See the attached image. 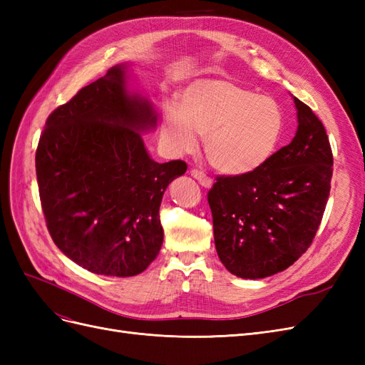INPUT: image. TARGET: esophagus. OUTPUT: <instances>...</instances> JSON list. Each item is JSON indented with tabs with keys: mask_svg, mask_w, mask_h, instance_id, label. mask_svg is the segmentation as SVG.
Segmentation results:
<instances>
[{
	"mask_svg": "<svg viewBox=\"0 0 365 365\" xmlns=\"http://www.w3.org/2000/svg\"><path fill=\"white\" fill-rule=\"evenodd\" d=\"M190 173H192L193 178H195L197 182H200L202 187H212V184H213L212 178H210L208 175H205L202 170H200V169H192Z\"/></svg>",
	"mask_w": 365,
	"mask_h": 365,
	"instance_id": "obj_1",
	"label": "esophagus"
}]
</instances>
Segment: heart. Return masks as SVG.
<instances>
[{
    "label": "heart",
    "mask_w": 365,
    "mask_h": 365,
    "mask_svg": "<svg viewBox=\"0 0 365 365\" xmlns=\"http://www.w3.org/2000/svg\"><path fill=\"white\" fill-rule=\"evenodd\" d=\"M161 137L178 153L196 148L204 137L208 163L231 176L260 169L280 145L284 114L268 96H257L228 79H201L180 94L178 109L161 115Z\"/></svg>",
    "instance_id": "b5f03b06"
}]
</instances>
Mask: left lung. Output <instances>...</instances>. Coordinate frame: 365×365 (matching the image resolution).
<instances>
[{
    "label": "left lung",
    "instance_id": "left-lung-1",
    "mask_svg": "<svg viewBox=\"0 0 365 365\" xmlns=\"http://www.w3.org/2000/svg\"><path fill=\"white\" fill-rule=\"evenodd\" d=\"M294 102L298 129L289 145L251 173L216 176L207 193L217 256L242 279L289 268L311 247L324 215L332 148L322 120Z\"/></svg>",
    "mask_w": 365,
    "mask_h": 365
}]
</instances>
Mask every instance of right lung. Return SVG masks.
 <instances>
[{
  "label": "right lung",
  "instance_id": "1",
  "mask_svg": "<svg viewBox=\"0 0 365 365\" xmlns=\"http://www.w3.org/2000/svg\"><path fill=\"white\" fill-rule=\"evenodd\" d=\"M150 103L129 96L113 67L48 115L36 149L41 207L56 247L94 274L130 277L157 259L165 187L187 170L153 161L138 130Z\"/></svg>",
  "mask_w": 365,
  "mask_h": 365
}]
</instances>
